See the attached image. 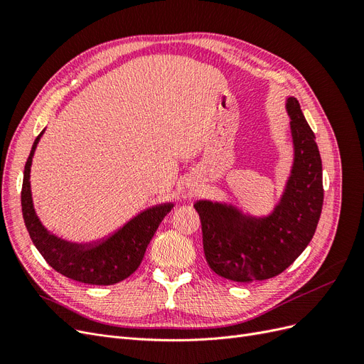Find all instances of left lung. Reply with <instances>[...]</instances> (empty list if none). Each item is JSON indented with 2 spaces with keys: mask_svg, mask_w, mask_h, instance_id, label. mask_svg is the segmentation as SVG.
<instances>
[{
  "mask_svg": "<svg viewBox=\"0 0 364 364\" xmlns=\"http://www.w3.org/2000/svg\"><path fill=\"white\" fill-rule=\"evenodd\" d=\"M287 112L294 159L285 191L267 217H250L232 205L199 200L203 252L208 266L218 277L234 282L264 281L277 277L310 243L323 205L322 159L316 136L289 97Z\"/></svg>",
  "mask_w": 364,
  "mask_h": 364,
  "instance_id": "left-lung-1",
  "label": "left lung"
}]
</instances>
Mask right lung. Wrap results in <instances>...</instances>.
<instances>
[{
	"label": "right lung",
	"mask_w": 364,
	"mask_h": 364,
	"mask_svg": "<svg viewBox=\"0 0 364 364\" xmlns=\"http://www.w3.org/2000/svg\"><path fill=\"white\" fill-rule=\"evenodd\" d=\"M42 134L43 130L33 142L21 191L24 223L33 245L54 270L70 279L91 285H112L126 279L139 267L151 237L164 217L171 211L173 203L146 209L100 243L85 246L58 238L41 223L31 200L30 167Z\"/></svg>",
	"instance_id": "add662e5"
}]
</instances>
